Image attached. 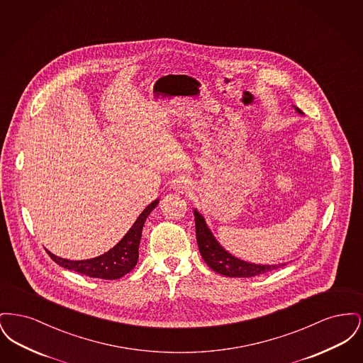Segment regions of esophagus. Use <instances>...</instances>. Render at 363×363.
<instances>
[{
    "instance_id": "esophagus-1",
    "label": "esophagus",
    "mask_w": 363,
    "mask_h": 363,
    "mask_svg": "<svg viewBox=\"0 0 363 363\" xmlns=\"http://www.w3.org/2000/svg\"><path fill=\"white\" fill-rule=\"evenodd\" d=\"M173 189L178 190V191H184L185 189H188L189 186V179L182 175V177H177L173 181Z\"/></svg>"
}]
</instances>
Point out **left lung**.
Masks as SVG:
<instances>
[{
  "mask_svg": "<svg viewBox=\"0 0 363 363\" xmlns=\"http://www.w3.org/2000/svg\"><path fill=\"white\" fill-rule=\"evenodd\" d=\"M293 107L298 114H303L298 107L295 106ZM193 213H194V222H196V240H197L200 255L207 262L208 267L215 272L228 277H253L271 272L274 269L286 265V264H272V265L253 264L233 256L219 242L216 241L211 228L206 223L204 216L197 209H194Z\"/></svg>",
  "mask_w": 363,
  "mask_h": 363,
  "instance_id": "obj_1",
  "label": "left lung"
}]
</instances>
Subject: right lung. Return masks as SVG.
Returning a JSON list of instances; mask_svg holds the SVG:
<instances>
[{
	"label": "right lung",
	"instance_id": "add662e5",
	"mask_svg": "<svg viewBox=\"0 0 363 363\" xmlns=\"http://www.w3.org/2000/svg\"><path fill=\"white\" fill-rule=\"evenodd\" d=\"M159 201H152L138 215L136 222L129 228V231L123 235L121 241L114 247H111L104 255L89 259H67L58 257L48 250L52 261H55L62 268L79 272L82 275L96 279L114 280L129 274L138 264V245L141 240V231L148 215L155 209Z\"/></svg>",
	"mask_w": 363,
	"mask_h": 363
}]
</instances>
